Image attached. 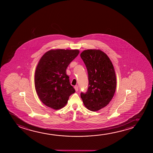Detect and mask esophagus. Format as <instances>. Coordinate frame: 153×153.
<instances>
[{
    "mask_svg": "<svg viewBox=\"0 0 153 153\" xmlns=\"http://www.w3.org/2000/svg\"><path fill=\"white\" fill-rule=\"evenodd\" d=\"M74 88H75V89L76 91H78V87L77 85H76V86L74 87Z\"/></svg>",
    "mask_w": 153,
    "mask_h": 153,
    "instance_id": "obj_1",
    "label": "esophagus"
}]
</instances>
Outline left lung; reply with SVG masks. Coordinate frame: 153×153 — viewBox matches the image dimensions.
<instances>
[{
	"mask_svg": "<svg viewBox=\"0 0 153 153\" xmlns=\"http://www.w3.org/2000/svg\"><path fill=\"white\" fill-rule=\"evenodd\" d=\"M87 69L88 88L80 96L90 111L100 110L109 104L115 93L117 79L113 64L100 50H87L80 54Z\"/></svg>",
	"mask_w": 153,
	"mask_h": 153,
	"instance_id": "8db88e82",
	"label": "left lung"
}]
</instances>
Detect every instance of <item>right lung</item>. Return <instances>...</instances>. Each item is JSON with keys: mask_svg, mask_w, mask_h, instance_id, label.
<instances>
[{"mask_svg": "<svg viewBox=\"0 0 153 153\" xmlns=\"http://www.w3.org/2000/svg\"><path fill=\"white\" fill-rule=\"evenodd\" d=\"M79 53L78 50H51L40 59L35 72V87L40 100L46 106L61 109L75 92L66 71Z\"/></svg>", "mask_w": 153, "mask_h": 153, "instance_id": "right-lung-1", "label": "right lung"}]
</instances>
